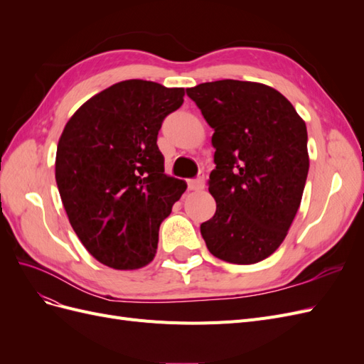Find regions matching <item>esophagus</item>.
I'll use <instances>...</instances> for the list:
<instances>
[{"label": "esophagus", "instance_id": "obj_1", "mask_svg": "<svg viewBox=\"0 0 364 364\" xmlns=\"http://www.w3.org/2000/svg\"><path fill=\"white\" fill-rule=\"evenodd\" d=\"M188 188L193 190V191L203 190V188H205V178H203V174H200L199 178H196V179H190V181H188Z\"/></svg>", "mask_w": 364, "mask_h": 364}]
</instances>
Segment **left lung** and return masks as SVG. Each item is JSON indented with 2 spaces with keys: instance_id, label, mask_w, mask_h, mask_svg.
I'll use <instances>...</instances> for the list:
<instances>
[{
  "instance_id": "8db88e82",
  "label": "left lung",
  "mask_w": 364,
  "mask_h": 364,
  "mask_svg": "<svg viewBox=\"0 0 364 364\" xmlns=\"http://www.w3.org/2000/svg\"><path fill=\"white\" fill-rule=\"evenodd\" d=\"M214 129L209 193L215 214L200 225L206 247L232 264L270 257L299 209L310 167L306 126L270 86L217 80L186 90Z\"/></svg>"
}]
</instances>
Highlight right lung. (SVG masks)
Returning a JSON list of instances; mask_svg holds the SVG:
<instances>
[{
  "instance_id": "1",
  "label": "right lung",
  "mask_w": 364,
  "mask_h": 364,
  "mask_svg": "<svg viewBox=\"0 0 364 364\" xmlns=\"http://www.w3.org/2000/svg\"><path fill=\"white\" fill-rule=\"evenodd\" d=\"M183 87L124 80L90 98L65 126L56 182L82 245L107 267H144L159 226L186 183L164 171L162 121L183 103Z\"/></svg>"
}]
</instances>
